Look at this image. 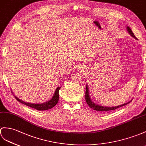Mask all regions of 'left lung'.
Listing matches in <instances>:
<instances>
[{
	"label": "left lung",
	"mask_w": 146,
	"mask_h": 146,
	"mask_svg": "<svg viewBox=\"0 0 146 146\" xmlns=\"http://www.w3.org/2000/svg\"><path fill=\"white\" fill-rule=\"evenodd\" d=\"M126 30L128 32L129 34L131 35V36L133 37L134 38L136 39L137 40V38H136V36H134V33H133L132 30H131V28L129 27H126ZM85 100H86V102L87 104H88V105L90 106L91 108H92L94 110H96V111H111V110H116L117 108H118L119 107H121V106H123L124 105H126L127 104H129V103L132 101V100H131L129 102L125 103V104H124L123 105H118V106H113V107H110V106H102V105H99L96 104L95 103H94L93 101L92 100L91 97H90V95L89 94V90H88V85H86V91H85Z\"/></svg>",
	"instance_id": "left-lung-1"
}]
</instances>
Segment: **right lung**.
Here are the masks:
<instances>
[{"label": "right lung", "instance_id": "1", "mask_svg": "<svg viewBox=\"0 0 146 146\" xmlns=\"http://www.w3.org/2000/svg\"><path fill=\"white\" fill-rule=\"evenodd\" d=\"M60 88H61V87L59 86H58L56 88V89L54 92V94L53 95L52 98H51V100H49V101H47L44 103H41V104H32V103L23 102V100H20V99H19L17 97H16L15 95H14L13 92L12 94L14 95L15 98L17 99V100L20 102L21 104H23L24 105L36 109L37 110H40V111H44V110H47L53 108L57 104H58V100H59V90L60 89Z\"/></svg>", "mask_w": 146, "mask_h": 146}]
</instances>
